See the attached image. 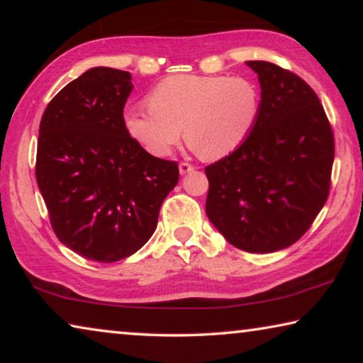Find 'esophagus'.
Masks as SVG:
<instances>
[{
	"label": "esophagus",
	"mask_w": 363,
	"mask_h": 363,
	"mask_svg": "<svg viewBox=\"0 0 363 363\" xmlns=\"http://www.w3.org/2000/svg\"><path fill=\"white\" fill-rule=\"evenodd\" d=\"M195 169V167L192 163H189V162H182L181 164H179V173L181 174H187V173H190V171H194Z\"/></svg>",
	"instance_id": "obj_1"
}]
</instances>
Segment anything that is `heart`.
<instances>
[{
	"instance_id": "b5f03b06",
	"label": "heart",
	"mask_w": 363,
	"mask_h": 363,
	"mask_svg": "<svg viewBox=\"0 0 363 363\" xmlns=\"http://www.w3.org/2000/svg\"><path fill=\"white\" fill-rule=\"evenodd\" d=\"M149 106L128 108L123 120L150 155H171L184 130L201 158L219 160L250 138L259 118L261 94L245 77L176 75L152 89Z\"/></svg>"
}]
</instances>
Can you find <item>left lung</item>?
<instances>
[{"label":"left lung","instance_id":"left-lung-1","mask_svg":"<svg viewBox=\"0 0 363 363\" xmlns=\"http://www.w3.org/2000/svg\"><path fill=\"white\" fill-rule=\"evenodd\" d=\"M261 112L250 138L205 168L206 214L227 242L272 253L298 242L330 194L335 138L314 89L293 72L248 60Z\"/></svg>","mask_w":363,"mask_h":363}]
</instances>
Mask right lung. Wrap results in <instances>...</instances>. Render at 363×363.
Wrapping results in <instances>:
<instances>
[{
    "label": "right lung",
    "mask_w": 363,
    "mask_h": 363,
    "mask_svg": "<svg viewBox=\"0 0 363 363\" xmlns=\"http://www.w3.org/2000/svg\"><path fill=\"white\" fill-rule=\"evenodd\" d=\"M131 91L130 72L94 67L54 96L40 123L36 182L52 230L97 262L143 248L179 181L176 162L150 155L126 131Z\"/></svg>",
    "instance_id": "add662e5"
}]
</instances>
